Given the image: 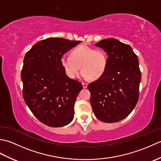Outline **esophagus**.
I'll list each match as a JSON object with an SVG mask.
<instances>
[{"label":"esophagus","mask_w":161,"mask_h":161,"mask_svg":"<svg viewBox=\"0 0 161 161\" xmlns=\"http://www.w3.org/2000/svg\"><path fill=\"white\" fill-rule=\"evenodd\" d=\"M82 86H83V88H87V84L85 82H82Z\"/></svg>","instance_id":"34e87169"}]
</instances>
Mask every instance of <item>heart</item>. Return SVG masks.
<instances>
[{"label": "heart", "mask_w": 161, "mask_h": 161, "mask_svg": "<svg viewBox=\"0 0 161 161\" xmlns=\"http://www.w3.org/2000/svg\"><path fill=\"white\" fill-rule=\"evenodd\" d=\"M61 64L65 73L71 79L76 77L81 68L83 78L98 80L107 70L108 56L103 50L81 45L72 50L70 56L61 57Z\"/></svg>", "instance_id": "1"}]
</instances>
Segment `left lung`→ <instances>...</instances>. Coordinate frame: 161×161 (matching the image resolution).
Wrapping results in <instances>:
<instances>
[{
	"instance_id": "1",
	"label": "left lung",
	"mask_w": 161,
	"mask_h": 161,
	"mask_svg": "<svg viewBox=\"0 0 161 161\" xmlns=\"http://www.w3.org/2000/svg\"><path fill=\"white\" fill-rule=\"evenodd\" d=\"M107 53L108 66L103 76L88 85L91 104L100 120L117 122L135 108L139 98L141 73L138 59L131 46L114 38L95 44Z\"/></svg>"
}]
</instances>
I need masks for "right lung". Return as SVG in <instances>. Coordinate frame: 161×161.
Returning <instances> with one entry per match:
<instances>
[{"instance_id":"1","label":"right lung","mask_w":161,"mask_h":161,"mask_svg":"<svg viewBox=\"0 0 161 161\" xmlns=\"http://www.w3.org/2000/svg\"><path fill=\"white\" fill-rule=\"evenodd\" d=\"M80 42L48 38L35 44L24 57V100L34 115L51 127L64 126L73 119L75 102L83 86L80 81L67 76L61 59Z\"/></svg>"}]
</instances>
